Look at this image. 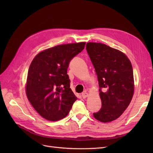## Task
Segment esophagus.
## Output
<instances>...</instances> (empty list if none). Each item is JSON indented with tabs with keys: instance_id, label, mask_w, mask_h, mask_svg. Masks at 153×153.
Here are the masks:
<instances>
[{
	"instance_id": "esophagus-1",
	"label": "esophagus",
	"mask_w": 153,
	"mask_h": 153,
	"mask_svg": "<svg viewBox=\"0 0 153 153\" xmlns=\"http://www.w3.org/2000/svg\"><path fill=\"white\" fill-rule=\"evenodd\" d=\"M88 93L87 92H86V91H84V92H83L82 93V94H81V96H82V98H87V97L88 96Z\"/></svg>"
}]
</instances>
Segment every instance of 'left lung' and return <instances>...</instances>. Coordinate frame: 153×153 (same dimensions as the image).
Returning <instances> with one entry per match:
<instances>
[{
	"instance_id": "obj_1",
	"label": "left lung",
	"mask_w": 153,
	"mask_h": 153,
	"mask_svg": "<svg viewBox=\"0 0 153 153\" xmlns=\"http://www.w3.org/2000/svg\"><path fill=\"white\" fill-rule=\"evenodd\" d=\"M86 50L98 76L102 105L93 115L102 123L113 121L123 114L133 98L131 63L123 52L103 43H87Z\"/></svg>"
}]
</instances>
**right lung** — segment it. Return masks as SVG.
Returning <instances> with one entry per match:
<instances>
[{
    "label": "right lung",
    "mask_w": 153,
    "mask_h": 153,
    "mask_svg": "<svg viewBox=\"0 0 153 153\" xmlns=\"http://www.w3.org/2000/svg\"><path fill=\"white\" fill-rule=\"evenodd\" d=\"M85 42L68 43L41 51L32 60L25 85L27 98L41 117L57 121L66 117L77 100L67 69Z\"/></svg>",
    "instance_id": "add662e5"
}]
</instances>
